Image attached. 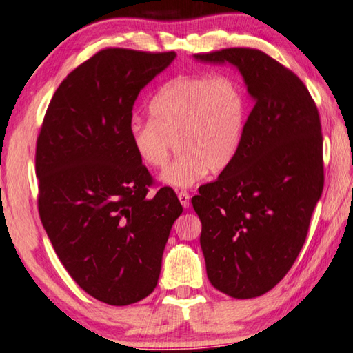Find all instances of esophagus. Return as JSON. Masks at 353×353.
Returning <instances> with one entry per match:
<instances>
[{
	"instance_id": "esophagus-1",
	"label": "esophagus",
	"mask_w": 353,
	"mask_h": 353,
	"mask_svg": "<svg viewBox=\"0 0 353 353\" xmlns=\"http://www.w3.org/2000/svg\"><path fill=\"white\" fill-rule=\"evenodd\" d=\"M177 197H179V201H181L183 208H188L190 207V194L187 193V191H179Z\"/></svg>"
}]
</instances>
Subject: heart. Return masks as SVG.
I'll return each mask as SVG.
<instances>
[{"mask_svg":"<svg viewBox=\"0 0 353 353\" xmlns=\"http://www.w3.org/2000/svg\"><path fill=\"white\" fill-rule=\"evenodd\" d=\"M150 117L131 121L132 151L146 168L160 170L176 143L181 156L159 181L170 188H191L210 170L223 171L238 156L247 99L239 83L227 75L176 77L151 99Z\"/></svg>","mask_w":353,"mask_h":353,"instance_id":"obj_1","label":"heart"}]
</instances>
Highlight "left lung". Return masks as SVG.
Here are the masks:
<instances>
[{
    "label": "left lung",
    "instance_id": "1",
    "mask_svg": "<svg viewBox=\"0 0 353 353\" xmlns=\"http://www.w3.org/2000/svg\"><path fill=\"white\" fill-rule=\"evenodd\" d=\"M194 59L234 66L254 101L238 156L191 202L211 285L256 298L285 276L304 245L324 187L321 121L304 83L258 49Z\"/></svg>",
    "mask_w": 353,
    "mask_h": 353
}]
</instances>
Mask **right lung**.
<instances>
[{
    "label": "right lung",
    "mask_w": 353,
    "mask_h": 353,
    "mask_svg": "<svg viewBox=\"0 0 353 353\" xmlns=\"http://www.w3.org/2000/svg\"><path fill=\"white\" fill-rule=\"evenodd\" d=\"M174 52L105 49L57 89L37 140L38 211L68 273L88 294L128 305L152 293L182 205L152 183L130 142L139 92Z\"/></svg>",
    "instance_id": "add662e5"
}]
</instances>
